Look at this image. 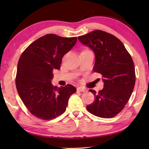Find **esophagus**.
<instances>
[{
    "instance_id": "esophagus-1",
    "label": "esophagus",
    "mask_w": 149,
    "mask_h": 149,
    "mask_svg": "<svg viewBox=\"0 0 149 149\" xmlns=\"http://www.w3.org/2000/svg\"><path fill=\"white\" fill-rule=\"evenodd\" d=\"M77 90L78 91H80V92H85V91H86V89H84V88H82L81 87H77Z\"/></svg>"
}]
</instances>
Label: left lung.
I'll list each match as a JSON object with an SVG mask.
<instances>
[{
  "label": "left lung",
  "instance_id": "obj_1",
  "mask_svg": "<svg viewBox=\"0 0 149 149\" xmlns=\"http://www.w3.org/2000/svg\"><path fill=\"white\" fill-rule=\"evenodd\" d=\"M81 43L89 47L95 56L93 70L103 76L104 88L97 93L87 109L96 116L114 117L125 107L132 94L135 83V66L129 52L114 35L95 30L78 37Z\"/></svg>",
  "mask_w": 149,
  "mask_h": 149
}]
</instances>
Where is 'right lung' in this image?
<instances>
[{
  "mask_svg": "<svg viewBox=\"0 0 149 149\" xmlns=\"http://www.w3.org/2000/svg\"><path fill=\"white\" fill-rule=\"evenodd\" d=\"M77 42V37L54 34L41 37L29 45L17 63L16 85L22 102L40 119L52 120L64 112L70 96L76 88L68 84H52L53 70H59L62 57Z\"/></svg>",
  "mask_w": 149,
  "mask_h": 149,
  "instance_id": "right-lung-1",
  "label": "right lung"
}]
</instances>
